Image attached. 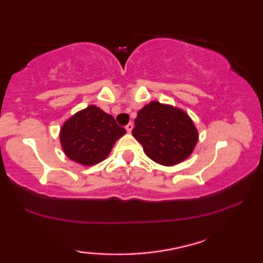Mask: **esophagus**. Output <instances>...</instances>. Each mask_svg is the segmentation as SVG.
<instances>
[{
  "instance_id": "esophagus-1",
  "label": "esophagus",
  "mask_w": 263,
  "mask_h": 263,
  "mask_svg": "<svg viewBox=\"0 0 263 263\" xmlns=\"http://www.w3.org/2000/svg\"><path fill=\"white\" fill-rule=\"evenodd\" d=\"M133 127H134V124H133V122H129L127 125H125V129H127L128 133H130L133 130Z\"/></svg>"
}]
</instances>
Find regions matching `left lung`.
Listing matches in <instances>:
<instances>
[{
	"mask_svg": "<svg viewBox=\"0 0 263 263\" xmlns=\"http://www.w3.org/2000/svg\"><path fill=\"white\" fill-rule=\"evenodd\" d=\"M132 133L147 157L163 166L187 159L198 141L197 128L187 114L159 102H151L140 110Z\"/></svg>",
	"mask_w": 263,
	"mask_h": 263,
	"instance_id": "1",
	"label": "left lung"
}]
</instances>
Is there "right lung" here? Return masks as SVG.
Wrapping results in <instances>:
<instances>
[{"mask_svg":"<svg viewBox=\"0 0 263 263\" xmlns=\"http://www.w3.org/2000/svg\"><path fill=\"white\" fill-rule=\"evenodd\" d=\"M125 129L96 105H90L68 119L60 129V143L72 161L84 166L98 163L108 157Z\"/></svg>","mask_w":263,"mask_h":263,"instance_id":"add662e5","label":"right lung"}]
</instances>
